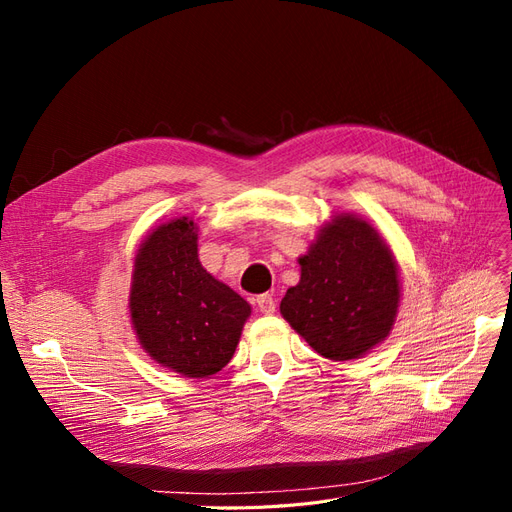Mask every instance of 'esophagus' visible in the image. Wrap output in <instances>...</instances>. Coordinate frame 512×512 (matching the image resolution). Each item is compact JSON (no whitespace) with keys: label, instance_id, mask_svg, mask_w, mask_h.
I'll return each mask as SVG.
<instances>
[{"label":"esophagus","instance_id":"34e87169","mask_svg":"<svg viewBox=\"0 0 512 512\" xmlns=\"http://www.w3.org/2000/svg\"><path fill=\"white\" fill-rule=\"evenodd\" d=\"M256 305L262 314H273L275 312V297L271 292H265V294H258L256 297Z\"/></svg>","mask_w":512,"mask_h":512}]
</instances>
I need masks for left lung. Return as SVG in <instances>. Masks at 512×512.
I'll return each mask as SVG.
<instances>
[{
  "label": "left lung",
  "instance_id": "1",
  "mask_svg": "<svg viewBox=\"0 0 512 512\" xmlns=\"http://www.w3.org/2000/svg\"><path fill=\"white\" fill-rule=\"evenodd\" d=\"M301 280L280 312L324 359L352 361L384 342L399 307L391 247L359 215L339 213L299 258Z\"/></svg>",
  "mask_w": 512,
  "mask_h": 512
}]
</instances>
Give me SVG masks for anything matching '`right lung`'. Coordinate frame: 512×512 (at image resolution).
Listing matches in <instances>:
<instances>
[{
  "mask_svg": "<svg viewBox=\"0 0 512 512\" xmlns=\"http://www.w3.org/2000/svg\"><path fill=\"white\" fill-rule=\"evenodd\" d=\"M252 307L198 260V232L175 218L149 232L134 258L130 318L143 350L185 378L218 374Z\"/></svg>",
  "mask_w": 512,
  "mask_h": 512,
  "instance_id": "1",
  "label": "right lung"
}]
</instances>
